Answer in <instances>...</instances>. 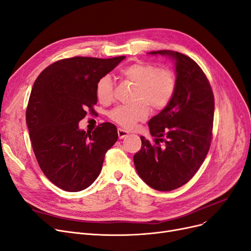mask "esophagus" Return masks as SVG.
<instances>
[{
	"label": "esophagus",
	"instance_id": "34e87169",
	"mask_svg": "<svg viewBox=\"0 0 251 251\" xmlns=\"http://www.w3.org/2000/svg\"><path fill=\"white\" fill-rule=\"evenodd\" d=\"M129 135V132L127 131V130H125V129H123V128H118V136H119V138H124V137H126V136H128Z\"/></svg>",
	"mask_w": 251,
	"mask_h": 251
}]
</instances>
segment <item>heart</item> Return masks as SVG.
Listing matches in <instances>:
<instances>
[{
    "mask_svg": "<svg viewBox=\"0 0 251 251\" xmlns=\"http://www.w3.org/2000/svg\"><path fill=\"white\" fill-rule=\"evenodd\" d=\"M121 77L136 85L133 104L120 105L108 113V118L124 128H131L148 117L150 105L154 110L165 108L172 100L176 90V78L173 72L159 69L143 61L129 64L120 71ZM96 95L103 104L114 100L112 79L104 75L96 85Z\"/></svg>",
    "mask_w": 251,
    "mask_h": 251,
    "instance_id": "1",
    "label": "heart"
}]
</instances>
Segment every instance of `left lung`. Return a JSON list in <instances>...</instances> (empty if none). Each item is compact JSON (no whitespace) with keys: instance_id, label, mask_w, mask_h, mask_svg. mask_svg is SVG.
Segmentation results:
<instances>
[{"instance_id":"left-lung-1","label":"left lung","mask_w":251,"mask_h":251,"mask_svg":"<svg viewBox=\"0 0 251 251\" xmlns=\"http://www.w3.org/2000/svg\"><path fill=\"white\" fill-rule=\"evenodd\" d=\"M150 54L174 60L176 90L170 103L149 121L155 143L140 136L141 149L133 161L148 186L166 192L187 183L204 162L211 145L214 97L208 79L192 58L171 50Z\"/></svg>"}]
</instances>
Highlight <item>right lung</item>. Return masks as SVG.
I'll return each instance as SVG.
<instances>
[{
	"mask_svg": "<svg viewBox=\"0 0 251 251\" xmlns=\"http://www.w3.org/2000/svg\"><path fill=\"white\" fill-rule=\"evenodd\" d=\"M124 58L61 59L43 71L32 86L25 114L31 147L43 173L63 191L91 186L118 139L112 123L86 132L79 122L97 102V82Z\"/></svg>",
	"mask_w": 251,
	"mask_h": 251,
	"instance_id": "obj_1",
	"label": "right lung"
}]
</instances>
